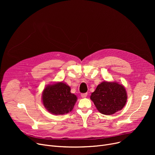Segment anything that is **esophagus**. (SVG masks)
I'll return each instance as SVG.
<instances>
[{"instance_id": "1", "label": "esophagus", "mask_w": 155, "mask_h": 155, "mask_svg": "<svg viewBox=\"0 0 155 155\" xmlns=\"http://www.w3.org/2000/svg\"><path fill=\"white\" fill-rule=\"evenodd\" d=\"M87 93L82 94H81V97H82V98H85V97H87Z\"/></svg>"}]
</instances>
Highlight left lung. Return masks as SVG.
<instances>
[{
  "mask_svg": "<svg viewBox=\"0 0 155 155\" xmlns=\"http://www.w3.org/2000/svg\"><path fill=\"white\" fill-rule=\"evenodd\" d=\"M125 87L117 82H104L97 87L91 99L97 109L105 115H112L123 109L127 102Z\"/></svg>",
  "mask_w": 155,
  "mask_h": 155,
  "instance_id": "1",
  "label": "left lung"
}]
</instances>
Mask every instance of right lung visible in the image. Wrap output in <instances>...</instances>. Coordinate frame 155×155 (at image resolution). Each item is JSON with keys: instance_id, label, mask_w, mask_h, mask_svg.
Instances as JSON below:
<instances>
[{"instance_id": "obj_1", "label": "right lung", "mask_w": 155, "mask_h": 155, "mask_svg": "<svg viewBox=\"0 0 155 155\" xmlns=\"http://www.w3.org/2000/svg\"><path fill=\"white\" fill-rule=\"evenodd\" d=\"M71 88L62 82L48 85L42 94V102L46 109L54 115H63L72 110L77 101Z\"/></svg>"}]
</instances>
